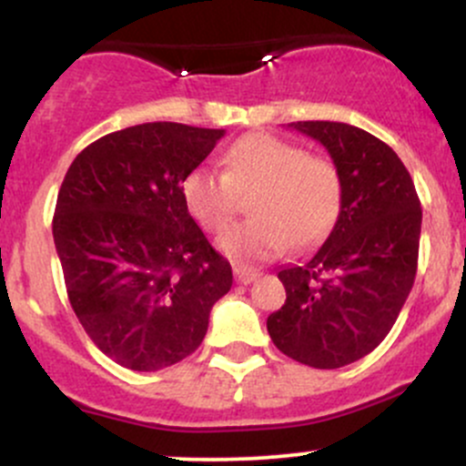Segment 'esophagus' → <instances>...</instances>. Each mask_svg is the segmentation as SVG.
Segmentation results:
<instances>
[{"label": "esophagus", "instance_id": "obj_1", "mask_svg": "<svg viewBox=\"0 0 466 466\" xmlns=\"http://www.w3.org/2000/svg\"><path fill=\"white\" fill-rule=\"evenodd\" d=\"M234 276H237L238 285H249L256 278H260V271L251 269V267H237V269H234Z\"/></svg>", "mask_w": 466, "mask_h": 466}]
</instances>
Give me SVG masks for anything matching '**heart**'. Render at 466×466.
Returning a JSON list of instances; mask_svg holds the SVG:
<instances>
[{
    "mask_svg": "<svg viewBox=\"0 0 466 466\" xmlns=\"http://www.w3.org/2000/svg\"><path fill=\"white\" fill-rule=\"evenodd\" d=\"M223 170L197 166L181 181L186 208L206 232L221 234L238 210V193L256 188L251 217L218 240L237 260H263L289 245L307 248L329 232L341 206L337 166L296 142L251 133L228 148Z\"/></svg>",
    "mask_w": 466,
    "mask_h": 466,
    "instance_id": "b5f03b06",
    "label": "heart"
}]
</instances>
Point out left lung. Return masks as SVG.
<instances>
[{"label": "left lung", "instance_id": "8db88e82", "mask_svg": "<svg viewBox=\"0 0 466 466\" xmlns=\"http://www.w3.org/2000/svg\"><path fill=\"white\" fill-rule=\"evenodd\" d=\"M318 140L339 170L341 206L326 240L278 271L287 300L267 318L276 349L333 370L386 339L414 285L422 210L399 155L360 127L291 122Z\"/></svg>", "mask_w": 466, "mask_h": 466}]
</instances>
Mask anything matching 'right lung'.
<instances>
[{
  "label": "right lung",
  "mask_w": 466,
  "mask_h": 466,
  "mask_svg": "<svg viewBox=\"0 0 466 466\" xmlns=\"http://www.w3.org/2000/svg\"><path fill=\"white\" fill-rule=\"evenodd\" d=\"M226 129L147 122L76 155L58 190L52 234L67 298L109 360L155 372L206 337L232 267L212 249L181 197V181Z\"/></svg>",
  "instance_id": "1"
}]
</instances>
